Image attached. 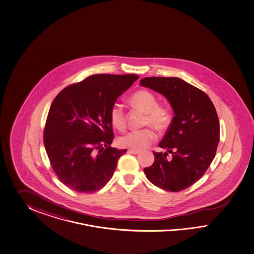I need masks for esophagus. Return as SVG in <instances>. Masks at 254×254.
I'll return each mask as SVG.
<instances>
[{"instance_id": "obj_1", "label": "esophagus", "mask_w": 254, "mask_h": 254, "mask_svg": "<svg viewBox=\"0 0 254 254\" xmlns=\"http://www.w3.org/2000/svg\"><path fill=\"white\" fill-rule=\"evenodd\" d=\"M127 152H128V153H130V154H139V153H140V152H139V151H138V150H133V149H129V150H128Z\"/></svg>"}]
</instances>
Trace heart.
Returning <instances> with one entry per match:
<instances>
[{
  "instance_id": "obj_1",
  "label": "heart",
  "mask_w": 254,
  "mask_h": 254,
  "mask_svg": "<svg viewBox=\"0 0 254 254\" xmlns=\"http://www.w3.org/2000/svg\"><path fill=\"white\" fill-rule=\"evenodd\" d=\"M130 101L146 113L144 124L153 127L157 131L166 130L171 124L172 115L169 108L158 105V100L154 94L148 90H139L130 97ZM112 125L119 130L126 127V115L123 105L115 103L110 111ZM156 138L152 127L131 130L119 138V144L133 150H142L149 146Z\"/></svg>"
}]
</instances>
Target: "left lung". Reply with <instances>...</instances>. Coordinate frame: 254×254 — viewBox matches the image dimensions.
<instances>
[{"label": "left lung", "mask_w": 254, "mask_h": 254, "mask_svg": "<svg viewBox=\"0 0 254 254\" xmlns=\"http://www.w3.org/2000/svg\"><path fill=\"white\" fill-rule=\"evenodd\" d=\"M139 84L166 97L175 115L158 144L167 152H154V164L144 173L163 190L183 191L205 174L215 157L220 140L215 107L206 93L177 77H145Z\"/></svg>", "instance_id": "1"}]
</instances>
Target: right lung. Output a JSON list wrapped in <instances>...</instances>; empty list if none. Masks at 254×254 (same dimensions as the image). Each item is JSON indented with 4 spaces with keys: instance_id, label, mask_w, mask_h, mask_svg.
Segmentation results:
<instances>
[{
    "instance_id": "obj_1",
    "label": "right lung",
    "mask_w": 254,
    "mask_h": 254,
    "mask_svg": "<svg viewBox=\"0 0 254 254\" xmlns=\"http://www.w3.org/2000/svg\"><path fill=\"white\" fill-rule=\"evenodd\" d=\"M137 74H94L58 94L49 109L44 144L62 184L78 192H96L113 177L127 150L110 145V111Z\"/></svg>"
}]
</instances>
